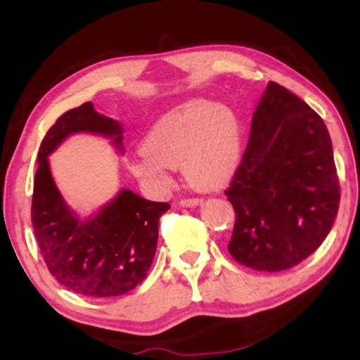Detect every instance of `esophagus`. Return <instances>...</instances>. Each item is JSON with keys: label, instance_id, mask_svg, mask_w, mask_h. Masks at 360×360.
Segmentation results:
<instances>
[{"label": "esophagus", "instance_id": "obj_1", "mask_svg": "<svg viewBox=\"0 0 360 360\" xmlns=\"http://www.w3.org/2000/svg\"><path fill=\"white\" fill-rule=\"evenodd\" d=\"M203 203V198H186V200H181V206H184V208H195V206L202 205Z\"/></svg>", "mask_w": 360, "mask_h": 360}]
</instances>
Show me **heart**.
Returning <instances> with one entry per match:
<instances>
[{
	"instance_id": "b5f03b06",
	"label": "heart",
	"mask_w": 360,
	"mask_h": 360,
	"mask_svg": "<svg viewBox=\"0 0 360 360\" xmlns=\"http://www.w3.org/2000/svg\"><path fill=\"white\" fill-rule=\"evenodd\" d=\"M240 154L241 127L235 112L208 100H191L150 127L129 169L135 178L167 191L173 184L169 167L182 165L188 181L210 187L230 174Z\"/></svg>"
}]
</instances>
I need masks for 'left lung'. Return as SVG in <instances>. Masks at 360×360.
I'll list each match as a JSON object with an SVG mask.
<instances>
[{
  "label": "left lung",
  "mask_w": 360,
  "mask_h": 360,
  "mask_svg": "<svg viewBox=\"0 0 360 360\" xmlns=\"http://www.w3.org/2000/svg\"><path fill=\"white\" fill-rule=\"evenodd\" d=\"M225 195L236 214L231 257L257 271L300 264L326 240L340 203L324 120L283 85L268 82Z\"/></svg>",
  "instance_id": "obj_1"
}]
</instances>
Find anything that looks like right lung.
<instances>
[{
    "label": "right lung",
    "mask_w": 360,
    "mask_h": 360,
    "mask_svg": "<svg viewBox=\"0 0 360 360\" xmlns=\"http://www.w3.org/2000/svg\"><path fill=\"white\" fill-rule=\"evenodd\" d=\"M76 133L109 138L124 152L122 124L96 112L90 101L57 119L38 152L32 202L36 241L49 271L66 289L95 298L124 295L148 275L157 249L158 219L169 205L120 188L94 214L79 216L60 193L49 163V155Z\"/></svg>",
    "instance_id": "add662e5"
}]
</instances>
